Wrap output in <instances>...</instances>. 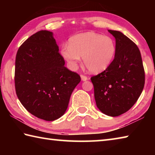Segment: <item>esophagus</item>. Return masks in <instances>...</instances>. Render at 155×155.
<instances>
[{
	"mask_svg": "<svg viewBox=\"0 0 155 155\" xmlns=\"http://www.w3.org/2000/svg\"><path fill=\"white\" fill-rule=\"evenodd\" d=\"M81 79H82V81H87L88 79V78L87 76L84 75V74H81Z\"/></svg>",
	"mask_w": 155,
	"mask_h": 155,
	"instance_id": "esophagus-1",
	"label": "esophagus"
}]
</instances>
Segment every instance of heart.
Masks as SVG:
<instances>
[{
    "instance_id": "heart-1",
    "label": "heart",
    "mask_w": 155,
    "mask_h": 155,
    "mask_svg": "<svg viewBox=\"0 0 155 155\" xmlns=\"http://www.w3.org/2000/svg\"><path fill=\"white\" fill-rule=\"evenodd\" d=\"M116 52L115 41L109 36L86 32L72 36L68 45H63L61 54L72 70L77 68L83 57L89 71L99 73L108 68Z\"/></svg>"
}]
</instances>
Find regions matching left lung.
<instances>
[{"label":"left lung","instance_id":"obj_1","mask_svg":"<svg viewBox=\"0 0 155 155\" xmlns=\"http://www.w3.org/2000/svg\"><path fill=\"white\" fill-rule=\"evenodd\" d=\"M109 32L115 38L114 59L91 81L97 107L115 117L128 111L137 102L145 84V72L137 46L120 31Z\"/></svg>","mask_w":155,"mask_h":155}]
</instances>
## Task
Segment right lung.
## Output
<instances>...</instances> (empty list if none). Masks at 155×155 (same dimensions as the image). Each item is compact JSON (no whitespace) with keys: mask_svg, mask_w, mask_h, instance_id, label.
<instances>
[{"mask_svg":"<svg viewBox=\"0 0 155 155\" xmlns=\"http://www.w3.org/2000/svg\"><path fill=\"white\" fill-rule=\"evenodd\" d=\"M64 65L51 31L35 33L18 50L15 92L25 108L38 118L53 121L66 111L81 77Z\"/></svg>","mask_w":155,"mask_h":155,"instance_id":"right-lung-1","label":"right lung"}]
</instances>
